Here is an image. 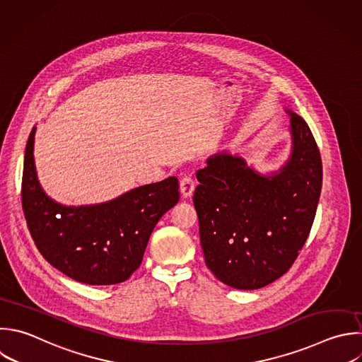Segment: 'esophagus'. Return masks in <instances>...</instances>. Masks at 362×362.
Masks as SVG:
<instances>
[{"instance_id":"esophagus-1","label":"esophagus","mask_w":362,"mask_h":362,"mask_svg":"<svg viewBox=\"0 0 362 362\" xmlns=\"http://www.w3.org/2000/svg\"><path fill=\"white\" fill-rule=\"evenodd\" d=\"M180 189L184 198H188L192 195L194 189H195V181L191 175H184L180 181Z\"/></svg>"}]
</instances>
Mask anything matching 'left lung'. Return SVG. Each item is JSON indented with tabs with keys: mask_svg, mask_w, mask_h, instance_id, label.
I'll return each instance as SVG.
<instances>
[{
	"mask_svg": "<svg viewBox=\"0 0 362 362\" xmlns=\"http://www.w3.org/2000/svg\"><path fill=\"white\" fill-rule=\"evenodd\" d=\"M290 119L291 154L272 175L239 156L218 153L197 171L194 205L208 269L222 283L255 290L294 263L314 222L322 182L317 143L307 123Z\"/></svg>",
	"mask_w": 362,
	"mask_h": 362,
	"instance_id": "1",
	"label": "left lung"
}]
</instances>
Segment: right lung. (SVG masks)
<instances>
[{
	"label": "right lung",
	"instance_id": "1",
	"mask_svg": "<svg viewBox=\"0 0 362 362\" xmlns=\"http://www.w3.org/2000/svg\"><path fill=\"white\" fill-rule=\"evenodd\" d=\"M35 130L25 148L21 195L38 250L76 281L107 286L127 280L139 269L154 226L178 202V180L170 177L98 205H61L40 185L34 163Z\"/></svg>",
	"mask_w": 362,
	"mask_h": 362
}]
</instances>
